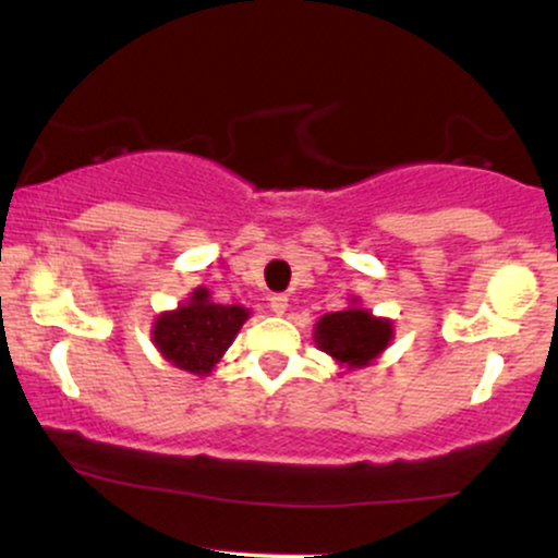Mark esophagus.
Here are the masks:
<instances>
[{
  "instance_id": "esophagus-1",
  "label": "esophagus",
  "mask_w": 558,
  "mask_h": 558,
  "mask_svg": "<svg viewBox=\"0 0 558 558\" xmlns=\"http://www.w3.org/2000/svg\"><path fill=\"white\" fill-rule=\"evenodd\" d=\"M269 310H272L275 315H286V310H289V296H286V293H272V296H269Z\"/></svg>"
}]
</instances>
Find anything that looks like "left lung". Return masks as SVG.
<instances>
[{
  "label": "left lung",
  "instance_id": "obj_1",
  "mask_svg": "<svg viewBox=\"0 0 558 558\" xmlns=\"http://www.w3.org/2000/svg\"><path fill=\"white\" fill-rule=\"evenodd\" d=\"M357 304V299H354ZM347 307L323 315L315 326V344L339 365L365 368L389 347L395 328L387 317H373L363 307Z\"/></svg>",
  "mask_w": 558,
  "mask_h": 558
}]
</instances>
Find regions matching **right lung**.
Masks as SVG:
<instances>
[{
	"instance_id": "1",
	"label": "right lung",
	"mask_w": 558,
	"mask_h": 558,
	"mask_svg": "<svg viewBox=\"0 0 558 558\" xmlns=\"http://www.w3.org/2000/svg\"><path fill=\"white\" fill-rule=\"evenodd\" d=\"M246 320V307L217 304L211 302L209 291L195 289L185 304L156 317L153 344L180 371L206 376L222 360Z\"/></svg>"
}]
</instances>
